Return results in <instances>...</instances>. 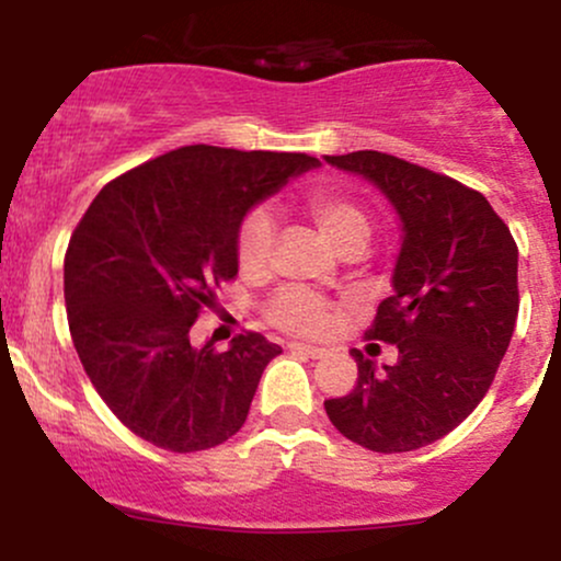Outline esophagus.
Returning a JSON list of instances; mask_svg holds the SVG:
<instances>
[{
  "mask_svg": "<svg viewBox=\"0 0 561 561\" xmlns=\"http://www.w3.org/2000/svg\"><path fill=\"white\" fill-rule=\"evenodd\" d=\"M293 353H306L308 358H324L327 356V347L319 345H308V343H289L287 345Z\"/></svg>",
  "mask_w": 561,
  "mask_h": 561,
  "instance_id": "esophagus-1",
  "label": "esophagus"
}]
</instances>
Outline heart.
Instances as JSON below:
<instances>
[{"label": "heart", "mask_w": 561, "mask_h": 561, "mask_svg": "<svg viewBox=\"0 0 561 561\" xmlns=\"http://www.w3.org/2000/svg\"><path fill=\"white\" fill-rule=\"evenodd\" d=\"M308 214H311L321 234L337 253L351 248H366L371 237L369 216L362 205L340 195H313L308 199ZM276 242V221L266 208L253 210L242 221L240 237H237V259L244 268H263L272 259ZM266 317L279 330L298 334H321L332 324V306L317 293L306 287H282L268 300Z\"/></svg>", "instance_id": "b5f03b06"}]
</instances>
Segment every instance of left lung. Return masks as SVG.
Returning a JSON list of instances; mask_svg holds the SVG:
<instances>
[{
	"instance_id": "obj_1",
	"label": "left lung",
	"mask_w": 561,
	"mask_h": 561,
	"mask_svg": "<svg viewBox=\"0 0 561 561\" xmlns=\"http://www.w3.org/2000/svg\"><path fill=\"white\" fill-rule=\"evenodd\" d=\"M375 184L401 221L392 295L366 337L398 347L379 366L358 351V379L324 401L347 440L401 454L459 427L491 388L519 311L517 244L480 192L375 150L324 156Z\"/></svg>"
}]
</instances>
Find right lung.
<instances>
[{"mask_svg":"<svg viewBox=\"0 0 561 561\" xmlns=\"http://www.w3.org/2000/svg\"><path fill=\"white\" fill-rule=\"evenodd\" d=\"M319 165L302 152L192 145L92 199L66 253L70 337L94 390L141 440L192 454L240 433L282 347L248 332L216 353L214 340L190 343L192 324L234 279L244 216Z\"/></svg>","mask_w":561,"mask_h":561,"instance_id":"right-lung-1","label":"right lung"}]
</instances>
